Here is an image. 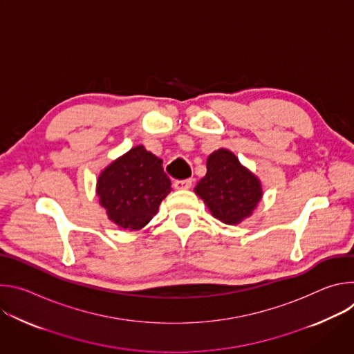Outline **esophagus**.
<instances>
[{
	"label": "esophagus",
	"instance_id": "1",
	"mask_svg": "<svg viewBox=\"0 0 354 354\" xmlns=\"http://www.w3.org/2000/svg\"><path fill=\"white\" fill-rule=\"evenodd\" d=\"M192 183H193L192 179H183V180H175L174 186H175V189L185 190V189H189L192 186Z\"/></svg>",
	"mask_w": 354,
	"mask_h": 354
}]
</instances>
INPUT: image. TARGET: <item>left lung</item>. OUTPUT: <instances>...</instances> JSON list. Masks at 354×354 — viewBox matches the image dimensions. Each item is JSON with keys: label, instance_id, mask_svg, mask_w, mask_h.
<instances>
[{"label": "left lung", "instance_id": "obj_1", "mask_svg": "<svg viewBox=\"0 0 354 354\" xmlns=\"http://www.w3.org/2000/svg\"><path fill=\"white\" fill-rule=\"evenodd\" d=\"M194 193L217 220L228 225H236L254 213L263 194L261 180L225 148L209 156L207 174L198 180Z\"/></svg>", "mask_w": 354, "mask_h": 354}]
</instances>
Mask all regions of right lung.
Instances as JSON below:
<instances>
[{
  "mask_svg": "<svg viewBox=\"0 0 354 354\" xmlns=\"http://www.w3.org/2000/svg\"><path fill=\"white\" fill-rule=\"evenodd\" d=\"M171 190L162 160L142 145L111 162L96 182L99 203L109 220L130 231L145 227Z\"/></svg>",
  "mask_w": 354,
  "mask_h": 354,
  "instance_id": "obj_1",
  "label": "right lung"
}]
</instances>
